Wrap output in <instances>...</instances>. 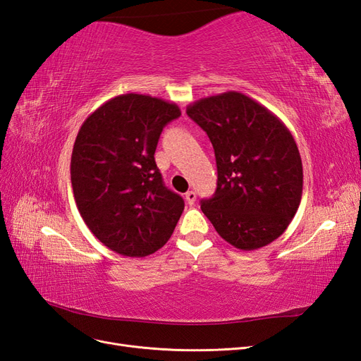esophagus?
<instances>
[{
    "label": "esophagus",
    "mask_w": 361,
    "mask_h": 361,
    "mask_svg": "<svg viewBox=\"0 0 361 361\" xmlns=\"http://www.w3.org/2000/svg\"><path fill=\"white\" fill-rule=\"evenodd\" d=\"M185 200H187L188 204H194V202H195V192L194 191L185 192Z\"/></svg>",
    "instance_id": "obj_1"
}]
</instances>
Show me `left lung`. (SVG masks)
<instances>
[{
	"label": "left lung",
	"mask_w": 361,
	"mask_h": 361,
	"mask_svg": "<svg viewBox=\"0 0 361 361\" xmlns=\"http://www.w3.org/2000/svg\"><path fill=\"white\" fill-rule=\"evenodd\" d=\"M187 114L209 137L216 191L202 211L226 243L250 251L283 235L298 211L302 164L290 130L244 93L207 96Z\"/></svg>",
	"instance_id": "1"
}]
</instances>
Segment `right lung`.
Segmentation results:
<instances>
[{"instance_id":"1","label":"right lung","mask_w":361,"mask_h":361,"mask_svg":"<svg viewBox=\"0 0 361 361\" xmlns=\"http://www.w3.org/2000/svg\"><path fill=\"white\" fill-rule=\"evenodd\" d=\"M179 106L138 93L118 94L84 120L71 158L76 207L99 241L116 253L145 257L166 244L183 199L162 182L155 150Z\"/></svg>"}]
</instances>
